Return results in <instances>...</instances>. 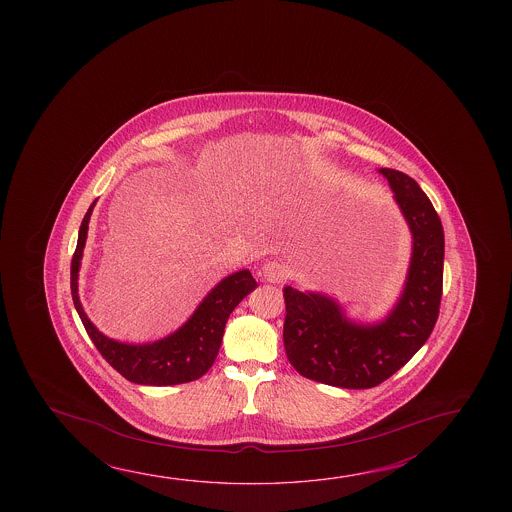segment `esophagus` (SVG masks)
<instances>
[{
	"label": "esophagus",
	"instance_id": "34e87169",
	"mask_svg": "<svg viewBox=\"0 0 512 512\" xmlns=\"http://www.w3.org/2000/svg\"><path fill=\"white\" fill-rule=\"evenodd\" d=\"M260 275L269 284H282L285 277H287V271L277 260H266L264 266L260 269Z\"/></svg>",
	"mask_w": 512,
	"mask_h": 512
}]
</instances>
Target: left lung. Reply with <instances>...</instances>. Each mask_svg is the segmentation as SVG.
I'll return each instance as SVG.
<instances>
[{
    "label": "left lung",
    "mask_w": 512,
    "mask_h": 512,
    "mask_svg": "<svg viewBox=\"0 0 512 512\" xmlns=\"http://www.w3.org/2000/svg\"><path fill=\"white\" fill-rule=\"evenodd\" d=\"M411 230V262L402 293L386 316L355 321L343 305L319 291L285 285L284 346L303 377L344 389L382 384L411 361L434 330L443 294L444 232L418 182L380 168Z\"/></svg>",
    "instance_id": "obj_1"
}]
</instances>
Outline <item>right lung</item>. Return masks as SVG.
I'll return each mask as SVG.
<instances>
[{"label": "right lung", "instance_id": "right-lung-1", "mask_svg": "<svg viewBox=\"0 0 512 512\" xmlns=\"http://www.w3.org/2000/svg\"><path fill=\"white\" fill-rule=\"evenodd\" d=\"M85 212L71 260V294L76 312L98 352L126 380L141 386H176L203 377L218 357L228 316L257 287L250 269L235 271L210 289L184 325L153 343H121L101 334L87 318L78 296V273L94 205Z\"/></svg>", "mask_w": 512, "mask_h": 512}]
</instances>
